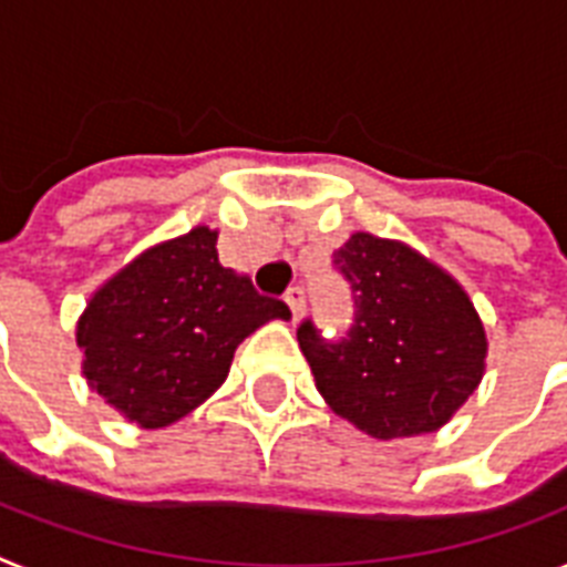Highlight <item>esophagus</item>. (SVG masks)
<instances>
[{
  "label": "esophagus",
  "mask_w": 567,
  "mask_h": 567,
  "mask_svg": "<svg viewBox=\"0 0 567 567\" xmlns=\"http://www.w3.org/2000/svg\"><path fill=\"white\" fill-rule=\"evenodd\" d=\"M285 302H288V308H291L293 320H302V315H306V293H302V288H288L285 291Z\"/></svg>",
  "instance_id": "esophagus-1"
}]
</instances>
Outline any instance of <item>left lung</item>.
<instances>
[{
	"mask_svg": "<svg viewBox=\"0 0 567 567\" xmlns=\"http://www.w3.org/2000/svg\"><path fill=\"white\" fill-rule=\"evenodd\" d=\"M355 323L338 343L311 320L297 340L331 411L375 440L440 431L486 372V331L466 288L404 241L352 233L334 252Z\"/></svg>",
	"mask_w": 567,
	"mask_h": 567,
	"instance_id": "obj_1",
	"label": "left lung"
}]
</instances>
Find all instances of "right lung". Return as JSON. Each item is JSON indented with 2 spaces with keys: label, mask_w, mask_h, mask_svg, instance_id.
<instances>
[{
  "label": "right lung",
  "mask_w": 567,
  "mask_h": 567,
  "mask_svg": "<svg viewBox=\"0 0 567 567\" xmlns=\"http://www.w3.org/2000/svg\"><path fill=\"white\" fill-rule=\"evenodd\" d=\"M215 244L209 227L154 244L99 285L78 317L86 384L145 431L204 404L247 334L291 320L282 299L261 297L250 276L224 268Z\"/></svg>",
  "instance_id": "1"
}]
</instances>
